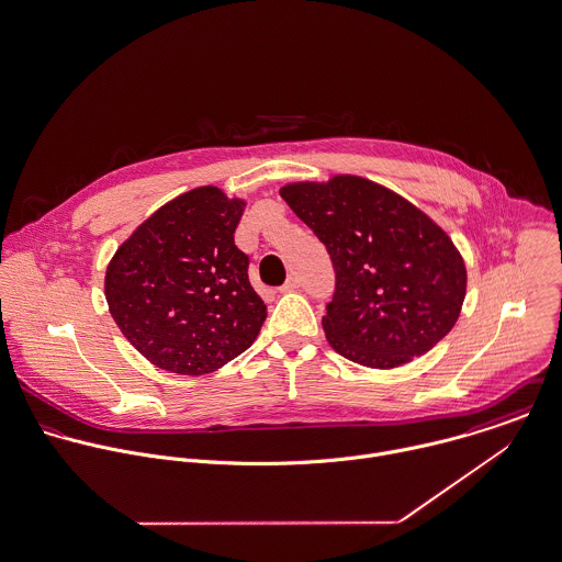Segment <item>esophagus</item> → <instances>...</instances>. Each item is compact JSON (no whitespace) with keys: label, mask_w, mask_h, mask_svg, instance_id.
<instances>
[{"label":"esophagus","mask_w":562,"mask_h":562,"mask_svg":"<svg viewBox=\"0 0 562 562\" xmlns=\"http://www.w3.org/2000/svg\"><path fill=\"white\" fill-rule=\"evenodd\" d=\"M300 284H302V282H300V278H297V276H291V278L282 284V289H280V291H282V293H291V291H297V289H300Z\"/></svg>","instance_id":"1"}]
</instances>
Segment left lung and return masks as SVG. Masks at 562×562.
I'll return each instance as SVG.
<instances>
[{
	"instance_id": "left-lung-1",
	"label": "left lung",
	"mask_w": 562,
	"mask_h": 562,
	"mask_svg": "<svg viewBox=\"0 0 562 562\" xmlns=\"http://www.w3.org/2000/svg\"><path fill=\"white\" fill-rule=\"evenodd\" d=\"M280 195L333 258L337 289L322 324L340 356L393 369L453 328L467 267L448 232L424 211L360 176L293 182Z\"/></svg>"
}]
</instances>
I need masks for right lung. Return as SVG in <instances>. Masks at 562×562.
I'll list each match as a JSON object with an SVG mask.
<instances>
[{"label":"right lung","instance_id":"add662e5","mask_svg":"<svg viewBox=\"0 0 562 562\" xmlns=\"http://www.w3.org/2000/svg\"><path fill=\"white\" fill-rule=\"evenodd\" d=\"M245 200L198 187L160 206L119 245L104 293L114 324L151 364L204 375L243 353L267 306L234 245Z\"/></svg>","mask_w":562,"mask_h":562}]
</instances>
